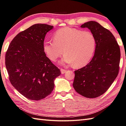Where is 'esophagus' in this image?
I'll return each instance as SVG.
<instances>
[{"instance_id": "esophagus-1", "label": "esophagus", "mask_w": 126, "mask_h": 126, "mask_svg": "<svg viewBox=\"0 0 126 126\" xmlns=\"http://www.w3.org/2000/svg\"><path fill=\"white\" fill-rule=\"evenodd\" d=\"M61 71L62 74H64V73L66 72V70L62 69H62H61Z\"/></svg>"}]
</instances>
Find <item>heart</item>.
<instances>
[{
  "label": "heart",
  "instance_id": "obj_1",
  "mask_svg": "<svg viewBox=\"0 0 126 126\" xmlns=\"http://www.w3.org/2000/svg\"><path fill=\"white\" fill-rule=\"evenodd\" d=\"M96 46V39L89 31L65 27L57 30L53 36V41H46L43 49L47 56L55 62L63 53L59 61L62 65H74L81 67L93 58Z\"/></svg>",
  "mask_w": 126,
  "mask_h": 126
}]
</instances>
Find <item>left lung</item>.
<instances>
[{
	"label": "left lung",
	"mask_w": 126,
	"mask_h": 126,
	"mask_svg": "<svg viewBox=\"0 0 126 126\" xmlns=\"http://www.w3.org/2000/svg\"><path fill=\"white\" fill-rule=\"evenodd\" d=\"M80 27L94 34L96 46L90 62L74 72L73 86L83 96L95 98L104 94L117 77L120 48L113 34L98 22L90 21Z\"/></svg>",
	"instance_id": "1"
}]
</instances>
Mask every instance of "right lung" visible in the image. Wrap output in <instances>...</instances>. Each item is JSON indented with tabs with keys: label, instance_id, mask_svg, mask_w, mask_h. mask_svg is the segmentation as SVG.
Instances as JSON below:
<instances>
[{
	"label": "right lung",
	"instance_id": "obj_1",
	"mask_svg": "<svg viewBox=\"0 0 126 126\" xmlns=\"http://www.w3.org/2000/svg\"><path fill=\"white\" fill-rule=\"evenodd\" d=\"M53 26L37 24L15 36L5 54L9 80L27 99L40 100L53 91L54 80L61 71L46 55L43 45Z\"/></svg>",
	"mask_w": 126,
	"mask_h": 126
}]
</instances>
